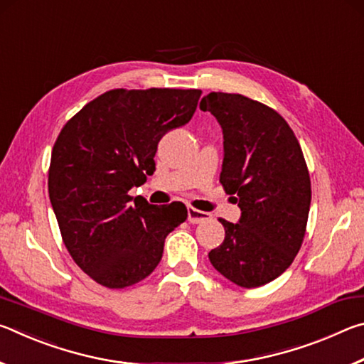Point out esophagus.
<instances>
[{
  "label": "esophagus",
  "instance_id": "1",
  "mask_svg": "<svg viewBox=\"0 0 364 364\" xmlns=\"http://www.w3.org/2000/svg\"><path fill=\"white\" fill-rule=\"evenodd\" d=\"M210 218H212L210 213L200 212V210H197V208H193V207L188 208V220H189V223L197 225V223H202V221L210 220Z\"/></svg>",
  "mask_w": 364,
  "mask_h": 364
}]
</instances>
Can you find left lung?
I'll return each instance as SVG.
<instances>
[{
	"label": "left lung",
	"mask_w": 364,
	"mask_h": 364,
	"mask_svg": "<svg viewBox=\"0 0 364 364\" xmlns=\"http://www.w3.org/2000/svg\"><path fill=\"white\" fill-rule=\"evenodd\" d=\"M199 107L223 130L220 183L241 208L237 223L220 220L225 241L208 258L234 284L263 286L291 267L304 242L311 184L301 147L276 110L242 95L213 91Z\"/></svg>",
	"instance_id": "8db88e82"
}]
</instances>
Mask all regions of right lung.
<instances>
[{
  "label": "right lung",
  "instance_id": "obj_1",
  "mask_svg": "<svg viewBox=\"0 0 364 364\" xmlns=\"http://www.w3.org/2000/svg\"><path fill=\"white\" fill-rule=\"evenodd\" d=\"M200 90H110L65 123L51 154L48 189L69 254L109 289L136 284L181 225V202L152 205L128 191L156 171L165 133L194 115Z\"/></svg>",
  "mask_w": 364,
  "mask_h": 364
}]
</instances>
